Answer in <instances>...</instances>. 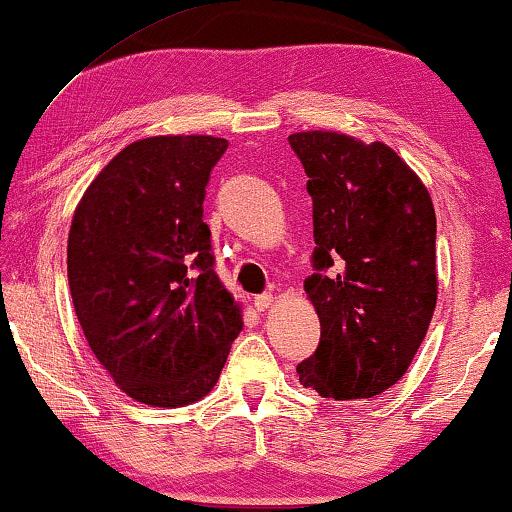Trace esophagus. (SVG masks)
<instances>
[{"instance_id": "34e87169", "label": "esophagus", "mask_w": 512, "mask_h": 512, "mask_svg": "<svg viewBox=\"0 0 512 512\" xmlns=\"http://www.w3.org/2000/svg\"><path fill=\"white\" fill-rule=\"evenodd\" d=\"M270 305H272V296H270V293H261V296L254 298V307H256L258 312H265Z\"/></svg>"}]
</instances>
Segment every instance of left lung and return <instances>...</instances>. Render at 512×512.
Returning <instances> with one entry per match:
<instances>
[{
    "label": "left lung",
    "instance_id": "obj_1",
    "mask_svg": "<svg viewBox=\"0 0 512 512\" xmlns=\"http://www.w3.org/2000/svg\"><path fill=\"white\" fill-rule=\"evenodd\" d=\"M307 174L314 272L305 291L321 340L298 363L300 384L335 401L373 398L401 380L438 298L431 195L387 144L340 132H296Z\"/></svg>",
    "mask_w": 512,
    "mask_h": 512
}]
</instances>
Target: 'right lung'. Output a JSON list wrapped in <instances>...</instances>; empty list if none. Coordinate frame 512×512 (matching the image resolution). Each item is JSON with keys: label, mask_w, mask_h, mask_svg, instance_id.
<instances>
[{"label": "right lung", "mask_w": 512, "mask_h": 512, "mask_svg": "<svg viewBox=\"0 0 512 512\" xmlns=\"http://www.w3.org/2000/svg\"><path fill=\"white\" fill-rule=\"evenodd\" d=\"M228 142L146 137L111 158L83 193L67 242L72 303L90 349L130 398L200 401L242 331L214 272L205 188Z\"/></svg>", "instance_id": "1"}]
</instances>
